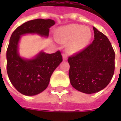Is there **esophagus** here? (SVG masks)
I'll list each match as a JSON object with an SVG mask.
<instances>
[{"label":"esophagus","instance_id":"esophagus-1","mask_svg":"<svg viewBox=\"0 0 121 121\" xmlns=\"http://www.w3.org/2000/svg\"><path fill=\"white\" fill-rule=\"evenodd\" d=\"M63 60L64 61H65L67 60V54L65 53H63Z\"/></svg>","mask_w":121,"mask_h":121}]
</instances>
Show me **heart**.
<instances>
[{"label":"heart","instance_id":"heart-1","mask_svg":"<svg viewBox=\"0 0 121 121\" xmlns=\"http://www.w3.org/2000/svg\"><path fill=\"white\" fill-rule=\"evenodd\" d=\"M92 37L90 28L83 25L71 24L60 28L57 32L58 41L67 43V51L73 54L80 51L88 45Z\"/></svg>","mask_w":121,"mask_h":121}]
</instances>
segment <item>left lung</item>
<instances>
[{"mask_svg":"<svg viewBox=\"0 0 121 121\" xmlns=\"http://www.w3.org/2000/svg\"><path fill=\"white\" fill-rule=\"evenodd\" d=\"M94 40L69 56V76L74 89L87 94L96 93L109 84L115 71V52L108 38L93 27Z\"/></svg>","mask_w":121,"mask_h":121,"instance_id":"obj_1","label":"left lung"}]
</instances>
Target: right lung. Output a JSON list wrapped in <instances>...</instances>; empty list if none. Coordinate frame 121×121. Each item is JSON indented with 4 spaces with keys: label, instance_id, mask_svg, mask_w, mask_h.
<instances>
[{
    "label": "right lung",
    "instance_id": "1",
    "mask_svg": "<svg viewBox=\"0 0 121 121\" xmlns=\"http://www.w3.org/2000/svg\"><path fill=\"white\" fill-rule=\"evenodd\" d=\"M54 24L52 19L31 20L17 27L11 35L6 52L7 73L12 85L22 95L32 96L44 91L63 58L58 50L53 54L41 52L32 60L22 59L17 51L20 36L29 33L48 36L49 28Z\"/></svg>",
    "mask_w": 121,
    "mask_h": 121
}]
</instances>
